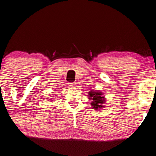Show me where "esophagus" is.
<instances>
[{"label":"esophagus","instance_id":"obj_1","mask_svg":"<svg viewBox=\"0 0 156 156\" xmlns=\"http://www.w3.org/2000/svg\"><path fill=\"white\" fill-rule=\"evenodd\" d=\"M69 87L70 88H74V87H76V83H69Z\"/></svg>","mask_w":156,"mask_h":156}]
</instances>
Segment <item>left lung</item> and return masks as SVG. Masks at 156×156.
<instances>
[{
	"label": "left lung",
	"mask_w": 156,
	"mask_h": 156,
	"mask_svg": "<svg viewBox=\"0 0 156 156\" xmlns=\"http://www.w3.org/2000/svg\"><path fill=\"white\" fill-rule=\"evenodd\" d=\"M88 96L89 99L92 100L91 105L94 109H101V108L104 107L102 106V104L105 103L106 100L101 91L91 90L89 92Z\"/></svg>",
	"instance_id": "8db88e82"
}]
</instances>
